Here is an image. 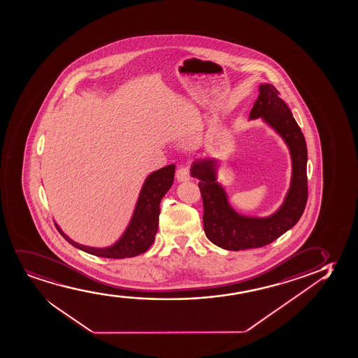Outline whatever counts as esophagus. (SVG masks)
I'll list each match as a JSON object with an SVG mask.
<instances>
[{
    "mask_svg": "<svg viewBox=\"0 0 358 358\" xmlns=\"http://www.w3.org/2000/svg\"><path fill=\"white\" fill-rule=\"evenodd\" d=\"M176 177H177L178 181L190 180V169H189V167H185V166H181V167L178 168Z\"/></svg>",
    "mask_w": 358,
    "mask_h": 358,
    "instance_id": "esophagus-1",
    "label": "esophagus"
}]
</instances>
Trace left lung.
I'll return each mask as SVG.
<instances>
[{
    "label": "left lung",
    "instance_id": "left-lung-1",
    "mask_svg": "<svg viewBox=\"0 0 358 358\" xmlns=\"http://www.w3.org/2000/svg\"><path fill=\"white\" fill-rule=\"evenodd\" d=\"M262 117L283 138L292 156V181L285 202L276 213L266 217L238 214L227 201V192L217 181V159H197L191 176L199 179L203 201V227L210 242L227 250L260 248L270 245L294 227L308 202V149L303 131L292 111L270 83L259 87L258 99L249 113Z\"/></svg>",
    "mask_w": 358,
    "mask_h": 358
}]
</instances>
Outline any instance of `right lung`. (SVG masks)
Masks as SVG:
<instances>
[{
	"mask_svg": "<svg viewBox=\"0 0 358 358\" xmlns=\"http://www.w3.org/2000/svg\"><path fill=\"white\" fill-rule=\"evenodd\" d=\"M174 173L176 166L169 164L167 167L155 171L145 179L129 225L115 245L106 248L82 245L69 238L57 224L55 227L70 245L96 257L124 259L145 253L154 243L155 236L159 230V203L163 196L167 194L172 186Z\"/></svg>",
	"mask_w": 358,
	"mask_h": 358,
	"instance_id": "obj_1",
	"label": "right lung"
}]
</instances>
